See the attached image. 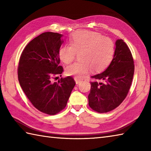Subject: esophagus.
<instances>
[{
	"label": "esophagus",
	"instance_id": "1",
	"mask_svg": "<svg viewBox=\"0 0 151 151\" xmlns=\"http://www.w3.org/2000/svg\"><path fill=\"white\" fill-rule=\"evenodd\" d=\"M75 82H76V84H79L80 83H81L82 81H81V80H78V78H75Z\"/></svg>",
	"mask_w": 151,
	"mask_h": 151
}]
</instances>
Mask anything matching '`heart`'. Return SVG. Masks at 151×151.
Here are the masks:
<instances>
[{
    "label": "heart",
    "mask_w": 151,
    "mask_h": 151,
    "mask_svg": "<svg viewBox=\"0 0 151 151\" xmlns=\"http://www.w3.org/2000/svg\"><path fill=\"white\" fill-rule=\"evenodd\" d=\"M69 44L60 48L59 56L65 64L74 60L76 53H80L79 62L66 68L67 75L81 79L91 68L94 71L104 69L113 60L115 45L110 38L103 37L95 32L78 30L69 39Z\"/></svg>",
    "instance_id": "heart-1"
}]
</instances>
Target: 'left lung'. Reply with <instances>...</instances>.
<instances>
[{
    "label": "left lung",
    "mask_w": 151,
    "mask_h": 151,
    "mask_svg": "<svg viewBox=\"0 0 151 151\" xmlns=\"http://www.w3.org/2000/svg\"><path fill=\"white\" fill-rule=\"evenodd\" d=\"M134 73V60L123 40L115 41L113 60L104 72L91 76L89 106L99 113L113 110L126 98Z\"/></svg>",
    "instance_id": "obj_1"
}]
</instances>
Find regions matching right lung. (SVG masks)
<instances>
[{
	"mask_svg": "<svg viewBox=\"0 0 151 151\" xmlns=\"http://www.w3.org/2000/svg\"><path fill=\"white\" fill-rule=\"evenodd\" d=\"M62 36L51 32L40 34L25 47L19 62L18 79L22 91L35 108L49 115L65 108L76 84L71 76L52 82L53 76L63 71L59 65Z\"/></svg>",
	"mask_w": 151,
	"mask_h": 151,
	"instance_id": "1",
	"label": "right lung"
}]
</instances>
